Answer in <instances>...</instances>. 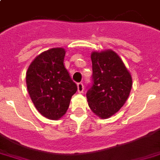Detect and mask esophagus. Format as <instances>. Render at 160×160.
<instances>
[{"mask_svg": "<svg viewBox=\"0 0 160 160\" xmlns=\"http://www.w3.org/2000/svg\"><path fill=\"white\" fill-rule=\"evenodd\" d=\"M83 88H84V87H83L82 82H78V93H82Z\"/></svg>", "mask_w": 160, "mask_h": 160, "instance_id": "esophagus-1", "label": "esophagus"}]
</instances>
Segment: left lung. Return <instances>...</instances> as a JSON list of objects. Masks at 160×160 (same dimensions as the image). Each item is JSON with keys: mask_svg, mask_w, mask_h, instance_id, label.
I'll return each mask as SVG.
<instances>
[{"mask_svg": "<svg viewBox=\"0 0 160 160\" xmlns=\"http://www.w3.org/2000/svg\"><path fill=\"white\" fill-rule=\"evenodd\" d=\"M93 85L86 96L88 107L102 119L123 107L132 88V77L117 53L112 49L91 53Z\"/></svg>", "mask_w": 160, "mask_h": 160, "instance_id": "left-lung-1", "label": "left lung"}]
</instances>
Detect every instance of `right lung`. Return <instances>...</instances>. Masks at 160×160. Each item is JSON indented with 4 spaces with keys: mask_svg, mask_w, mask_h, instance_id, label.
Returning a JSON list of instances; mask_svg holds the SVG:
<instances>
[{
    "mask_svg": "<svg viewBox=\"0 0 160 160\" xmlns=\"http://www.w3.org/2000/svg\"><path fill=\"white\" fill-rule=\"evenodd\" d=\"M66 50L54 48L37 55L26 72L28 93L43 117L58 120L66 114L78 87L64 66Z\"/></svg>",
    "mask_w": 160,
    "mask_h": 160,
    "instance_id": "1",
    "label": "right lung"
}]
</instances>
